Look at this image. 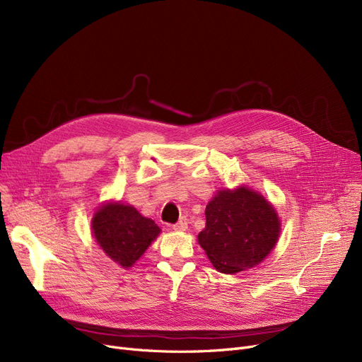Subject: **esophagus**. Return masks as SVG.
I'll return each mask as SVG.
<instances>
[{
	"instance_id": "1",
	"label": "esophagus",
	"mask_w": 362,
	"mask_h": 362,
	"mask_svg": "<svg viewBox=\"0 0 362 362\" xmlns=\"http://www.w3.org/2000/svg\"><path fill=\"white\" fill-rule=\"evenodd\" d=\"M187 229V218L186 217H182L176 224H173V230H177V232H183Z\"/></svg>"
}]
</instances>
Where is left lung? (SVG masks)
I'll return each instance as SVG.
<instances>
[{
    "mask_svg": "<svg viewBox=\"0 0 362 362\" xmlns=\"http://www.w3.org/2000/svg\"><path fill=\"white\" fill-rule=\"evenodd\" d=\"M198 242L221 273L252 269L270 254L280 223L274 208L248 187L221 191L205 208Z\"/></svg>",
    "mask_w": 362,
    "mask_h": 362,
    "instance_id": "1",
    "label": "left lung"
}]
</instances>
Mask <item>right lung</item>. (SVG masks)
<instances>
[{
    "instance_id": "add662e5",
    "label": "right lung",
    "mask_w": 362,
    "mask_h": 362,
    "mask_svg": "<svg viewBox=\"0 0 362 362\" xmlns=\"http://www.w3.org/2000/svg\"><path fill=\"white\" fill-rule=\"evenodd\" d=\"M92 230L104 252L126 269L141 258L160 227L130 205L107 204L95 214Z\"/></svg>"
}]
</instances>
